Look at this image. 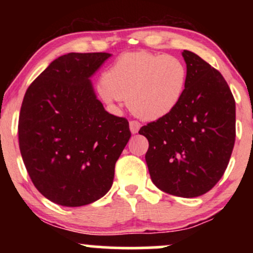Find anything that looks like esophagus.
<instances>
[{"label": "esophagus", "instance_id": "1", "mask_svg": "<svg viewBox=\"0 0 253 253\" xmlns=\"http://www.w3.org/2000/svg\"><path fill=\"white\" fill-rule=\"evenodd\" d=\"M139 128H140V124H139L138 121H135V120L129 121V129H130V132L133 133V134L138 133Z\"/></svg>", "mask_w": 253, "mask_h": 253}]
</instances>
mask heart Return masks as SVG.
<instances>
[{"instance_id": "b5f03b06", "label": "heart", "mask_w": 253, "mask_h": 253, "mask_svg": "<svg viewBox=\"0 0 253 253\" xmlns=\"http://www.w3.org/2000/svg\"><path fill=\"white\" fill-rule=\"evenodd\" d=\"M188 71L179 58L141 51L126 53L104 72L98 96L115 107L127 98L129 109L144 120L167 117L181 102Z\"/></svg>"}]
</instances>
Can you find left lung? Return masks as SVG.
Listing matches in <instances>:
<instances>
[{"label":"left lung","mask_w":253,"mask_h":253,"mask_svg":"<svg viewBox=\"0 0 253 253\" xmlns=\"http://www.w3.org/2000/svg\"><path fill=\"white\" fill-rule=\"evenodd\" d=\"M188 80L181 102L139 130L149 140L145 159L158 189L196 197L210 191L227 168L236 140V101L219 71L182 52Z\"/></svg>","instance_id":"obj_1"}]
</instances>
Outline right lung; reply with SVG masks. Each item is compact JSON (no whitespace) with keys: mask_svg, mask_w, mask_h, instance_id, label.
Returning a JSON list of instances; mask_svg holds the SVG:
<instances>
[{"mask_svg":"<svg viewBox=\"0 0 253 253\" xmlns=\"http://www.w3.org/2000/svg\"><path fill=\"white\" fill-rule=\"evenodd\" d=\"M109 53H68L26 91L19 146L28 175L46 199L81 207L108 193L115 163L128 143V121L104 110L90 77Z\"/></svg>","mask_w":253,"mask_h":253,"instance_id":"add662e5","label":"right lung"}]
</instances>
